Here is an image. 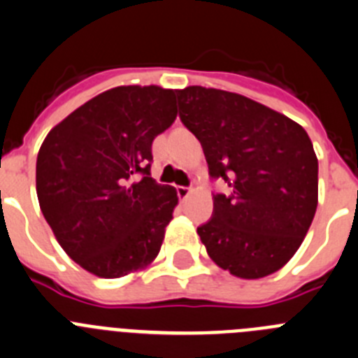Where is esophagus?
Listing matches in <instances>:
<instances>
[{
  "label": "esophagus",
  "mask_w": 358,
  "mask_h": 358,
  "mask_svg": "<svg viewBox=\"0 0 358 358\" xmlns=\"http://www.w3.org/2000/svg\"><path fill=\"white\" fill-rule=\"evenodd\" d=\"M176 194H178V198L183 201V199H187V198H189V194H191V187L178 185V187H176Z\"/></svg>",
  "instance_id": "34e87169"
}]
</instances>
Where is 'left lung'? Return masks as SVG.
I'll use <instances>...</instances> for the list:
<instances>
[{
    "label": "left lung",
    "mask_w": 358,
    "mask_h": 358,
    "mask_svg": "<svg viewBox=\"0 0 358 358\" xmlns=\"http://www.w3.org/2000/svg\"><path fill=\"white\" fill-rule=\"evenodd\" d=\"M180 119L196 135L215 192L198 235L219 267L239 278L278 271L301 246L317 207V159L307 131L235 92L176 91Z\"/></svg>",
    "instance_id": "left-lung-1"
}]
</instances>
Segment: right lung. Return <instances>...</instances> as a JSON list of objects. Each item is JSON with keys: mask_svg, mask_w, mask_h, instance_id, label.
I'll list each match as a JSON object with an SVG mask.
<instances>
[{"mask_svg": "<svg viewBox=\"0 0 358 358\" xmlns=\"http://www.w3.org/2000/svg\"><path fill=\"white\" fill-rule=\"evenodd\" d=\"M176 91L114 87L48 134L37 155L41 210L67 255L119 278L159 255L178 196L151 178V143L176 119Z\"/></svg>", "mask_w": 358, "mask_h": 358, "instance_id": "1", "label": "right lung"}]
</instances>
